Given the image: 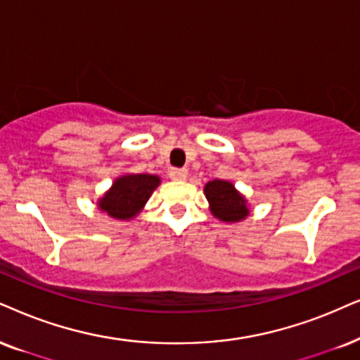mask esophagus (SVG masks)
I'll return each mask as SVG.
<instances>
[{
    "label": "esophagus",
    "mask_w": 360,
    "mask_h": 360,
    "mask_svg": "<svg viewBox=\"0 0 360 360\" xmlns=\"http://www.w3.org/2000/svg\"><path fill=\"white\" fill-rule=\"evenodd\" d=\"M167 176H169L172 181H186V177H188V171H186V169H176V167H171L169 172H167Z\"/></svg>",
    "instance_id": "esophagus-1"
}]
</instances>
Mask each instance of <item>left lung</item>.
Listing matches in <instances>:
<instances>
[{
  "mask_svg": "<svg viewBox=\"0 0 360 360\" xmlns=\"http://www.w3.org/2000/svg\"><path fill=\"white\" fill-rule=\"evenodd\" d=\"M204 194L209 201L212 216L224 222H239L249 216L248 201L233 183L212 179L204 186Z\"/></svg>",
  "mask_w": 360,
  "mask_h": 360,
  "instance_id": "left-lung-1",
  "label": "left lung"
}]
</instances>
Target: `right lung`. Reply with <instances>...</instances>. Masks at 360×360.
Here are the masks:
<instances>
[{
    "instance_id": "1",
    "label": "right lung",
    "mask_w": 360,
    "mask_h": 360,
    "mask_svg": "<svg viewBox=\"0 0 360 360\" xmlns=\"http://www.w3.org/2000/svg\"><path fill=\"white\" fill-rule=\"evenodd\" d=\"M161 184L154 174H124L112 183L111 189L98 201V207L115 219L127 221L143 211L154 189Z\"/></svg>"
}]
</instances>
